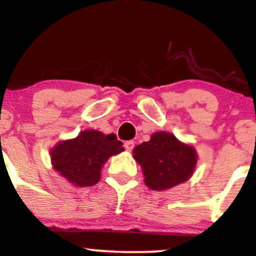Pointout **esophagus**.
Here are the masks:
<instances>
[{
    "label": "esophagus",
    "mask_w": 256,
    "mask_h": 256,
    "mask_svg": "<svg viewBox=\"0 0 256 256\" xmlns=\"http://www.w3.org/2000/svg\"><path fill=\"white\" fill-rule=\"evenodd\" d=\"M134 140H128V142H125V144H124L125 149H126V150H128V152H131L132 149H134Z\"/></svg>",
    "instance_id": "34e87169"
}]
</instances>
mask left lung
<instances>
[{
	"mask_svg": "<svg viewBox=\"0 0 256 256\" xmlns=\"http://www.w3.org/2000/svg\"><path fill=\"white\" fill-rule=\"evenodd\" d=\"M132 152L146 185L155 192L171 189L192 178L198 158L192 144L166 131L154 132L150 140L134 146Z\"/></svg>",
	"mask_w": 256,
	"mask_h": 256,
	"instance_id": "left-lung-1",
	"label": "left lung"
}]
</instances>
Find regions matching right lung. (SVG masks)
Wrapping results in <instances>:
<instances>
[{
	"mask_svg": "<svg viewBox=\"0 0 256 256\" xmlns=\"http://www.w3.org/2000/svg\"><path fill=\"white\" fill-rule=\"evenodd\" d=\"M122 152L124 146L114 134L85 130L76 138L55 144L50 158L52 168L68 183L74 186H91L101 178L106 161Z\"/></svg>",
	"mask_w": 256,
	"mask_h": 256,
	"instance_id": "obj_1",
	"label": "right lung"
}]
</instances>
